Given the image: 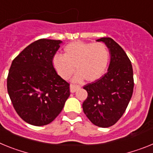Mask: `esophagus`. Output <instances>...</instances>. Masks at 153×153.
Wrapping results in <instances>:
<instances>
[{
    "instance_id": "34e87169",
    "label": "esophagus",
    "mask_w": 153,
    "mask_h": 153,
    "mask_svg": "<svg viewBox=\"0 0 153 153\" xmlns=\"http://www.w3.org/2000/svg\"><path fill=\"white\" fill-rule=\"evenodd\" d=\"M79 86L78 85H73L71 84V85H70V91H71V92H75V91H77V90L79 88Z\"/></svg>"
}]
</instances>
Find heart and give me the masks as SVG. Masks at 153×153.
<instances>
[{"mask_svg": "<svg viewBox=\"0 0 153 153\" xmlns=\"http://www.w3.org/2000/svg\"><path fill=\"white\" fill-rule=\"evenodd\" d=\"M110 53L104 43L74 42L64 48V56L57 54L52 60L53 66L59 76L68 79L76 74L73 82L85 79L92 82L102 78L109 62Z\"/></svg>", "mask_w": 153, "mask_h": 153, "instance_id": "heart-1", "label": "heart"}]
</instances>
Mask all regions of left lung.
<instances>
[{
	"label": "left lung",
	"instance_id": "obj_1",
	"mask_svg": "<svg viewBox=\"0 0 153 153\" xmlns=\"http://www.w3.org/2000/svg\"><path fill=\"white\" fill-rule=\"evenodd\" d=\"M110 53L108 71L99 80L83 87L88 92L82 104L84 113L95 126L107 128L123 116L132 98L133 70L129 58L119 44L111 38H102Z\"/></svg>",
	"mask_w": 153,
	"mask_h": 153
}]
</instances>
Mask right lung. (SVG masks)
<instances>
[{"label":"right lung","mask_w":153,"mask_h":153,"mask_svg":"<svg viewBox=\"0 0 153 153\" xmlns=\"http://www.w3.org/2000/svg\"><path fill=\"white\" fill-rule=\"evenodd\" d=\"M60 40L39 39L13 60L7 79V92L14 109L30 125L51 123L70 95L69 83L57 74L52 60Z\"/></svg>","instance_id":"obj_1"}]
</instances>
